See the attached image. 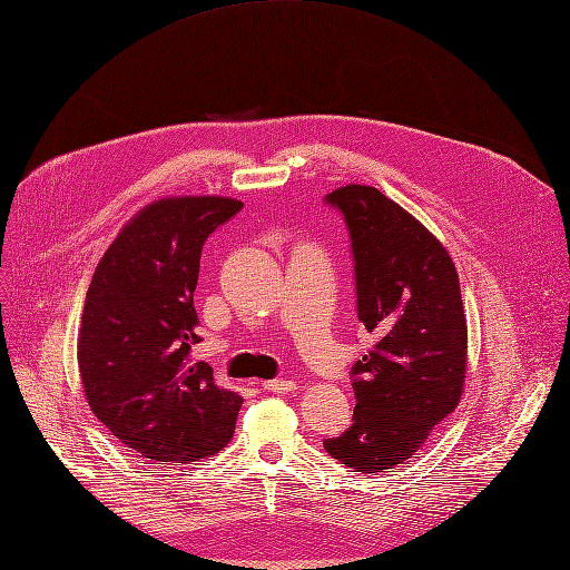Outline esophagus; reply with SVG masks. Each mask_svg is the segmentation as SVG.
<instances>
[{"label": "esophagus", "mask_w": 570, "mask_h": 570, "mask_svg": "<svg viewBox=\"0 0 570 570\" xmlns=\"http://www.w3.org/2000/svg\"><path fill=\"white\" fill-rule=\"evenodd\" d=\"M263 389L269 391V393H288V391L295 389V382H291V380H269V382L263 384Z\"/></svg>", "instance_id": "esophagus-1"}]
</instances>
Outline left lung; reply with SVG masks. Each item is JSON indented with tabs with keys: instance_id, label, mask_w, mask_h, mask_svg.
Wrapping results in <instances>:
<instances>
[{
	"instance_id": "obj_1",
	"label": "left lung",
	"mask_w": 570,
	"mask_h": 570,
	"mask_svg": "<svg viewBox=\"0 0 570 570\" xmlns=\"http://www.w3.org/2000/svg\"><path fill=\"white\" fill-rule=\"evenodd\" d=\"M350 230L356 314L373 335L352 365V426L326 452L356 473H386L459 405L468 331L459 275L444 246L373 186L324 197Z\"/></svg>"
}]
</instances>
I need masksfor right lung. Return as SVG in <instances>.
Here are the masks:
<instances>
[{
	"instance_id": "1",
	"label": "right lung",
	"mask_w": 570,
	"mask_h": 570,
	"mask_svg": "<svg viewBox=\"0 0 570 570\" xmlns=\"http://www.w3.org/2000/svg\"><path fill=\"white\" fill-rule=\"evenodd\" d=\"M244 205L230 197H169L120 230L88 286L79 370L92 414L151 461L216 454L235 433L242 399L193 361L203 337L193 307L207 237Z\"/></svg>"
}]
</instances>
